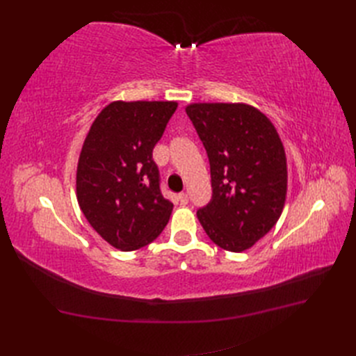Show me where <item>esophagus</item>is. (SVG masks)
Listing matches in <instances>:
<instances>
[{"label": "esophagus", "instance_id": "1", "mask_svg": "<svg viewBox=\"0 0 356 356\" xmlns=\"http://www.w3.org/2000/svg\"><path fill=\"white\" fill-rule=\"evenodd\" d=\"M178 200H179L181 204H187L188 203V195H187V193H179Z\"/></svg>", "mask_w": 356, "mask_h": 356}]
</instances>
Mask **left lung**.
Here are the masks:
<instances>
[{"instance_id": "1", "label": "left lung", "mask_w": 356, "mask_h": 356, "mask_svg": "<svg viewBox=\"0 0 356 356\" xmlns=\"http://www.w3.org/2000/svg\"><path fill=\"white\" fill-rule=\"evenodd\" d=\"M186 111L211 165L212 199L197 218L215 245L243 252L272 230L284 211V144L267 115L250 104L195 102Z\"/></svg>"}]
</instances>
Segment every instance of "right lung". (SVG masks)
Segmentation results:
<instances>
[{
	"instance_id": "right-lung-1",
	"label": "right lung",
	"mask_w": 356,
	"mask_h": 356,
	"mask_svg": "<svg viewBox=\"0 0 356 356\" xmlns=\"http://www.w3.org/2000/svg\"><path fill=\"white\" fill-rule=\"evenodd\" d=\"M177 101H113L84 138L75 174L79 207L101 238L120 251L152 243L169 221L153 148Z\"/></svg>"
}]
</instances>
